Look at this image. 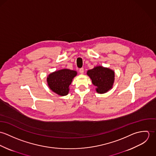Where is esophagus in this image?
<instances>
[{"label":"esophagus","instance_id":"34e87169","mask_svg":"<svg viewBox=\"0 0 156 156\" xmlns=\"http://www.w3.org/2000/svg\"><path fill=\"white\" fill-rule=\"evenodd\" d=\"M79 73H80V74H83V73H84V69H83V68H80V69H79Z\"/></svg>","mask_w":156,"mask_h":156}]
</instances>
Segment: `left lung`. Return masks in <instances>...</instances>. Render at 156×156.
<instances>
[{"instance_id":"obj_1","label":"left lung","mask_w":156,"mask_h":156,"mask_svg":"<svg viewBox=\"0 0 156 156\" xmlns=\"http://www.w3.org/2000/svg\"><path fill=\"white\" fill-rule=\"evenodd\" d=\"M87 74L96 87L97 93L105 94L112 88L115 81V71L113 69L99 66L88 70Z\"/></svg>"}]
</instances>
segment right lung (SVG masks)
<instances>
[{"instance_id": "obj_1", "label": "right lung", "mask_w": 156, "mask_h": 156, "mask_svg": "<svg viewBox=\"0 0 156 156\" xmlns=\"http://www.w3.org/2000/svg\"><path fill=\"white\" fill-rule=\"evenodd\" d=\"M77 74L76 71L66 68L55 71L48 75L47 85L50 89L58 95H67L69 90V87Z\"/></svg>"}]
</instances>
